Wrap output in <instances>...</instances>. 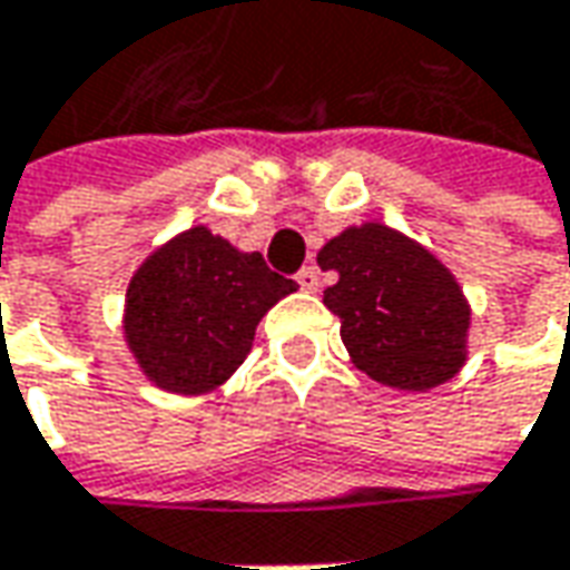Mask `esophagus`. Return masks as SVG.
Returning a JSON list of instances; mask_svg holds the SVG:
<instances>
[{"label": "esophagus", "mask_w": 570, "mask_h": 570, "mask_svg": "<svg viewBox=\"0 0 570 570\" xmlns=\"http://www.w3.org/2000/svg\"><path fill=\"white\" fill-rule=\"evenodd\" d=\"M297 285H301L304 292H317V288H320V269H317V266H304V269L297 273Z\"/></svg>", "instance_id": "obj_1"}]
</instances>
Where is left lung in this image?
Here are the masks:
<instances>
[{"instance_id": "1", "label": "left lung", "mask_w": 570, "mask_h": 570, "mask_svg": "<svg viewBox=\"0 0 570 570\" xmlns=\"http://www.w3.org/2000/svg\"><path fill=\"white\" fill-rule=\"evenodd\" d=\"M317 263L340 275L323 304L340 317L342 342L367 377L431 390L463 367L470 304L434 253L367 222L333 237Z\"/></svg>"}]
</instances>
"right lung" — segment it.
I'll return each mask as SVG.
<instances>
[{"label":"right lung","mask_w":570,"mask_h":570,"mask_svg":"<svg viewBox=\"0 0 570 570\" xmlns=\"http://www.w3.org/2000/svg\"><path fill=\"white\" fill-rule=\"evenodd\" d=\"M297 285L259 253H240L208 228H189L155 250L126 288V342L161 390L199 396L250 355L253 333Z\"/></svg>","instance_id":"obj_1"}]
</instances>
